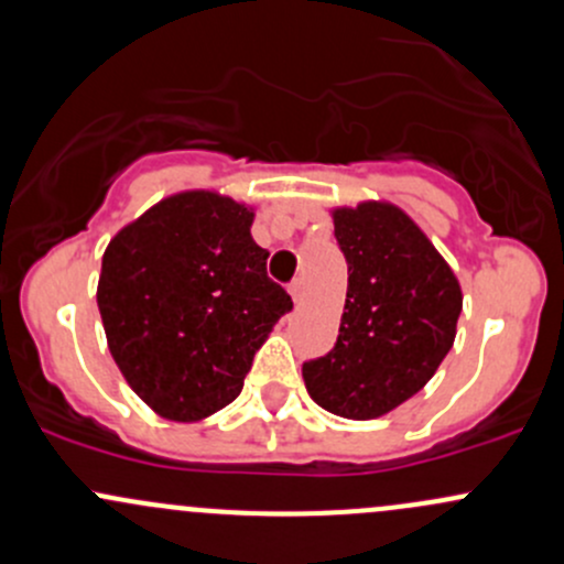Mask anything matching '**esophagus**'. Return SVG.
Wrapping results in <instances>:
<instances>
[{"label": "esophagus", "mask_w": 564, "mask_h": 564, "mask_svg": "<svg viewBox=\"0 0 564 564\" xmlns=\"http://www.w3.org/2000/svg\"><path fill=\"white\" fill-rule=\"evenodd\" d=\"M289 294H292V300L300 305L302 297H305V281H302V278H294L292 286H289Z\"/></svg>", "instance_id": "34e87169"}]
</instances>
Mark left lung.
Returning <instances> with one entry per match:
<instances>
[{"label": "left lung", "mask_w": 564, "mask_h": 564, "mask_svg": "<svg viewBox=\"0 0 564 564\" xmlns=\"http://www.w3.org/2000/svg\"><path fill=\"white\" fill-rule=\"evenodd\" d=\"M348 262L340 332L302 365L307 394L343 419H378L416 394L452 351L462 289L452 267L400 207L335 210Z\"/></svg>", "instance_id": "left-lung-1"}]
</instances>
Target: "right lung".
<instances>
[{
    "instance_id": "right-lung-1",
    "label": "right lung",
    "mask_w": 564,
    "mask_h": 564,
    "mask_svg": "<svg viewBox=\"0 0 564 564\" xmlns=\"http://www.w3.org/2000/svg\"><path fill=\"white\" fill-rule=\"evenodd\" d=\"M253 213L213 192L162 199L110 240L97 305L118 370L170 422H199L240 394L253 354L292 311L267 278Z\"/></svg>"
}]
</instances>
